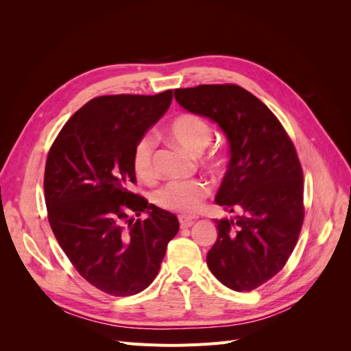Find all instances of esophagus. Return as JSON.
<instances>
[{
	"label": "esophagus",
	"mask_w": 351,
	"mask_h": 351,
	"mask_svg": "<svg viewBox=\"0 0 351 351\" xmlns=\"http://www.w3.org/2000/svg\"><path fill=\"white\" fill-rule=\"evenodd\" d=\"M178 221H180V226H182V228H189L195 224V218H192V217L180 215Z\"/></svg>",
	"instance_id": "1"
}]
</instances>
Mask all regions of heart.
<instances>
[{
    "instance_id": "heart-1",
    "label": "heart",
    "mask_w": 351,
    "mask_h": 351,
    "mask_svg": "<svg viewBox=\"0 0 351 351\" xmlns=\"http://www.w3.org/2000/svg\"><path fill=\"white\" fill-rule=\"evenodd\" d=\"M167 134L169 139L183 146L189 152L200 154L210 143L214 132H212L209 123L200 115L184 112L177 115L168 124ZM154 151L155 142L149 134L139 137L133 146L132 167L136 176L146 182L155 177ZM206 162L212 168H219L222 165V156L219 152L214 151L206 156ZM208 195L209 187L204 180H173L156 190L154 200L159 208L165 210L178 212V214H193Z\"/></svg>"
}]
</instances>
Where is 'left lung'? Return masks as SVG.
<instances>
[{
    "label": "left lung",
    "instance_id": "left-lung-1",
    "mask_svg": "<svg viewBox=\"0 0 351 351\" xmlns=\"http://www.w3.org/2000/svg\"><path fill=\"white\" fill-rule=\"evenodd\" d=\"M174 97L228 137L231 158L215 202L236 215L215 219L218 239L206 262L228 289L252 291L285 267L300 236L303 169L295 147L267 105L237 84H199Z\"/></svg>",
    "mask_w": 351,
    "mask_h": 351
}]
</instances>
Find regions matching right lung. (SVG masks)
Here are the masks:
<instances>
[{
	"label": "right lung",
	"instance_id": "1",
	"mask_svg": "<svg viewBox=\"0 0 351 351\" xmlns=\"http://www.w3.org/2000/svg\"><path fill=\"white\" fill-rule=\"evenodd\" d=\"M171 99V89L97 97L70 117L49 147L44 192L52 232L82 277L110 295L143 291L178 232L174 214L129 190L136 184L133 146ZM142 211L150 218H131Z\"/></svg>",
	"mask_w": 351,
	"mask_h": 351
}]
</instances>
